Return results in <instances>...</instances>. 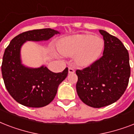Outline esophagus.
Here are the masks:
<instances>
[{"label": "esophagus", "mask_w": 134, "mask_h": 134, "mask_svg": "<svg viewBox=\"0 0 134 134\" xmlns=\"http://www.w3.org/2000/svg\"><path fill=\"white\" fill-rule=\"evenodd\" d=\"M68 72H69V74H74L75 72V70L72 67H69L68 68Z\"/></svg>", "instance_id": "obj_1"}]
</instances>
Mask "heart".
I'll return each mask as SVG.
<instances>
[{"label":"heart","instance_id":"1","mask_svg":"<svg viewBox=\"0 0 134 134\" xmlns=\"http://www.w3.org/2000/svg\"><path fill=\"white\" fill-rule=\"evenodd\" d=\"M104 47L103 38L90 34L71 35L60 39L58 42L59 53L66 57L74 56L76 65L80 67H88L94 63Z\"/></svg>","mask_w":134,"mask_h":134}]
</instances>
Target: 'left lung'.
Returning <instances> with one entry per match:
<instances>
[{
  "instance_id": "8db88e82",
  "label": "left lung",
  "mask_w": 134,
  "mask_h": 134,
  "mask_svg": "<svg viewBox=\"0 0 134 134\" xmlns=\"http://www.w3.org/2000/svg\"><path fill=\"white\" fill-rule=\"evenodd\" d=\"M99 31L104 40L103 55L90 67L76 71L78 95L93 108L117 102L126 90L131 73L129 53L122 42L105 30Z\"/></svg>"
}]
</instances>
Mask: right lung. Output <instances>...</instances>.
<instances>
[{
    "label": "right lung",
    "mask_w": 134,
    "mask_h": 134,
    "mask_svg": "<svg viewBox=\"0 0 134 134\" xmlns=\"http://www.w3.org/2000/svg\"><path fill=\"white\" fill-rule=\"evenodd\" d=\"M60 34L51 28L28 30L12 40L3 55L1 71L9 94L18 103L32 108H40L50 104L55 98L59 85L68 74V68L60 73L50 71L44 65L37 68L22 63L21 49L28 41H47Z\"/></svg>",
    "instance_id": "right-lung-1"
}]
</instances>
